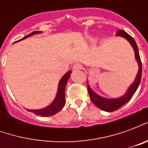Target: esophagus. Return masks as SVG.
Returning <instances> with one entry per match:
<instances>
[{
  "label": "esophagus",
  "mask_w": 148,
  "mask_h": 148,
  "mask_svg": "<svg viewBox=\"0 0 148 148\" xmlns=\"http://www.w3.org/2000/svg\"><path fill=\"white\" fill-rule=\"evenodd\" d=\"M73 69L74 71H77V70H81L82 69V65L80 64V63H75L73 66Z\"/></svg>",
  "instance_id": "1"
}]
</instances>
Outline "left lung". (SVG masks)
<instances>
[{
	"label": "left lung",
	"instance_id": "8db88e82",
	"mask_svg": "<svg viewBox=\"0 0 148 148\" xmlns=\"http://www.w3.org/2000/svg\"><path fill=\"white\" fill-rule=\"evenodd\" d=\"M116 36L124 37V39H126L128 42H130V44L134 50V52H135L136 59L137 63L139 66V71H138L136 77V79L133 82V83L132 84L129 88L127 89L125 94L124 96L120 97L118 98L110 99V98H106V97L99 96L95 92H93L89 86V83H88V92L90 94L91 101H93V104L97 108H99L100 109L106 112L116 111L118 109H120L121 107H122L124 105H125L126 103L128 102L138 89L140 81H141V77H142V63H141L140 54H139V49H138V47H137L135 39L131 36L130 35H128L126 32L123 30H118Z\"/></svg>",
	"mask_w": 148,
	"mask_h": 148
}]
</instances>
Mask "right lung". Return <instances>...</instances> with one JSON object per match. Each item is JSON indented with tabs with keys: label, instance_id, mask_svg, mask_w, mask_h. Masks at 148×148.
Listing matches in <instances>:
<instances>
[{
	"label": "right lung",
	"instance_id": "right-lung-1",
	"mask_svg": "<svg viewBox=\"0 0 148 148\" xmlns=\"http://www.w3.org/2000/svg\"><path fill=\"white\" fill-rule=\"evenodd\" d=\"M39 32H33L27 35V36L24 37L23 39H20V40L26 39V38L31 36H33L34 34H38ZM71 71H69L66 74H65L62 77V78L59 81V83H58V92H57L56 97H55V100L52 101L51 105H49L48 106H47L43 109H27V111L32 112H33L34 114L41 116H51L56 114L57 112L60 111L64 107L65 103H66V101H65V88H66V83H67L68 79L71 77Z\"/></svg>",
	"mask_w": 148,
	"mask_h": 148
}]
</instances>
